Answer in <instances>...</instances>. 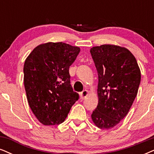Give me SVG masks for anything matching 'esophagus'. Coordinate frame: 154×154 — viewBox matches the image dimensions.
I'll list each match as a JSON object with an SVG mask.
<instances>
[{"label":"esophagus","instance_id":"esophagus-1","mask_svg":"<svg viewBox=\"0 0 154 154\" xmlns=\"http://www.w3.org/2000/svg\"><path fill=\"white\" fill-rule=\"evenodd\" d=\"M87 95H88V91L87 90H83L82 92L80 93V98L82 99V100H84V99L86 97Z\"/></svg>","mask_w":154,"mask_h":154}]
</instances>
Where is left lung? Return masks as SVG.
Returning <instances> with one entry per match:
<instances>
[{"mask_svg":"<svg viewBox=\"0 0 154 154\" xmlns=\"http://www.w3.org/2000/svg\"><path fill=\"white\" fill-rule=\"evenodd\" d=\"M90 53L98 73L99 102L91 119L100 129H110L126 116L138 93L141 72L129 50L114 45L93 47Z\"/></svg>","mask_w":154,"mask_h":154,"instance_id":"left-lung-1","label":"left lung"}]
</instances>
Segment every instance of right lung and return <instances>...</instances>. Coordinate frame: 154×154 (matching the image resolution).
Returning <instances> with one entry per match:
<instances>
[{
  "mask_svg": "<svg viewBox=\"0 0 154 154\" xmlns=\"http://www.w3.org/2000/svg\"><path fill=\"white\" fill-rule=\"evenodd\" d=\"M80 49L64 42L37 46L25 61L24 85L29 106L44 125L63 123L79 100L69 73Z\"/></svg>",
  "mask_w": 154,
  "mask_h": 154,
  "instance_id": "1",
  "label": "right lung"
}]
</instances>
